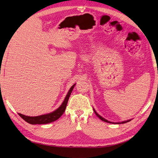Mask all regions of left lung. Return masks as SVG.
<instances>
[{
  "instance_id": "8db88e82",
  "label": "left lung",
  "mask_w": 158,
  "mask_h": 158,
  "mask_svg": "<svg viewBox=\"0 0 158 158\" xmlns=\"http://www.w3.org/2000/svg\"><path fill=\"white\" fill-rule=\"evenodd\" d=\"M94 109V111L95 112V114H96V115L101 119L102 121H105V122H106V123H113V124H121V123H128V122H129V121H131V119H129V120H127V121H123V122H119V123H113V122H111V121H107V119H106V118H104L103 117H102V116H100L99 114L95 111V109Z\"/></svg>"
}]
</instances>
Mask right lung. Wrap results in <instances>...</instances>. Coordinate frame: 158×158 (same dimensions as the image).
I'll use <instances>...</instances> for the list:
<instances>
[{
	"label": "right lung",
	"mask_w": 158,
	"mask_h": 158,
	"mask_svg": "<svg viewBox=\"0 0 158 158\" xmlns=\"http://www.w3.org/2000/svg\"><path fill=\"white\" fill-rule=\"evenodd\" d=\"M75 85L76 84H74L73 86L70 88L64 100V102H63V103H62L61 106L56 110H55V111L48 114H42V115L37 116V117L26 116V115H23V114L21 113H18V114L25 121H26L27 123L30 124H31V125H37V124H38V125H41V124H47L57 120V119L61 117L62 114L64 113L66 107V105H67V103L69 101V97Z\"/></svg>",
	"instance_id": "add662e5"
}]
</instances>
